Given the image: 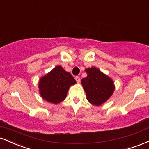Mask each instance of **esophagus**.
Listing matches in <instances>:
<instances>
[{
  "label": "esophagus",
  "instance_id": "esophagus-1",
  "mask_svg": "<svg viewBox=\"0 0 149 149\" xmlns=\"http://www.w3.org/2000/svg\"><path fill=\"white\" fill-rule=\"evenodd\" d=\"M75 79H76L77 83H80V78L79 76H76V77H75Z\"/></svg>",
  "mask_w": 149,
  "mask_h": 149
}]
</instances>
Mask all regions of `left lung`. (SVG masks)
I'll return each instance as SVG.
<instances>
[{
	"label": "left lung",
	"instance_id": "obj_1",
	"mask_svg": "<svg viewBox=\"0 0 149 149\" xmlns=\"http://www.w3.org/2000/svg\"><path fill=\"white\" fill-rule=\"evenodd\" d=\"M88 76L81 80L87 100L95 106H100L111 97L115 90L113 81L97 68L85 69Z\"/></svg>",
	"mask_w": 149,
	"mask_h": 149
}]
</instances>
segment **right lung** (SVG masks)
Returning a JSON list of instances; mask_svg holds the SVG:
<instances>
[{"label": "right lung", "instance_id": "right-lung-1", "mask_svg": "<svg viewBox=\"0 0 149 149\" xmlns=\"http://www.w3.org/2000/svg\"><path fill=\"white\" fill-rule=\"evenodd\" d=\"M76 83L71 73L61 66H57L40 78L38 83L39 92L42 99L57 104L65 100L69 88Z\"/></svg>", "mask_w": 149, "mask_h": 149}]
</instances>
